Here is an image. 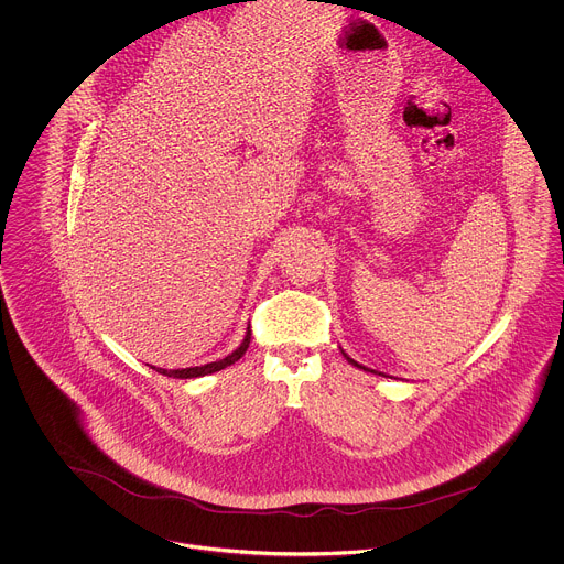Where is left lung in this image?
<instances>
[{
    "instance_id": "1",
    "label": "left lung",
    "mask_w": 564,
    "mask_h": 564,
    "mask_svg": "<svg viewBox=\"0 0 564 564\" xmlns=\"http://www.w3.org/2000/svg\"><path fill=\"white\" fill-rule=\"evenodd\" d=\"M343 356H345V358H347V360H349V362H351V365H354V367H360V369H365V367H362V365H358V362H356V360H351V358H349V356H347V354H345V351H343Z\"/></svg>"
}]
</instances>
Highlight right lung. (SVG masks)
I'll return each instance as SVG.
<instances>
[{
    "label": "right lung",
    "instance_id": "right-lung-1",
    "mask_svg": "<svg viewBox=\"0 0 564 564\" xmlns=\"http://www.w3.org/2000/svg\"><path fill=\"white\" fill-rule=\"evenodd\" d=\"M248 345H250V327H248V332H246V338H243V343L232 351V354H228L226 358H221V360H217V362H208V365H202V367H188V369H173V371H166V369H155L158 373H162V376H169V378H182V380H186V378H199V376H208V373H215V371H221V369H226V367H230V365H235L243 354H246V349H248Z\"/></svg>",
    "mask_w": 564,
    "mask_h": 564
}]
</instances>
